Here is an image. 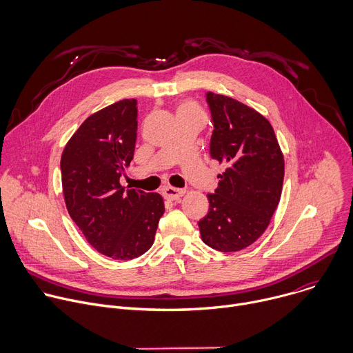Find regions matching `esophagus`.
<instances>
[{
    "mask_svg": "<svg viewBox=\"0 0 353 353\" xmlns=\"http://www.w3.org/2000/svg\"><path fill=\"white\" fill-rule=\"evenodd\" d=\"M184 190H180V188H174V187H170V185H168V187H165L163 188V194H165V196L168 198V199H179L180 196H183L184 195Z\"/></svg>",
    "mask_w": 353,
    "mask_h": 353,
    "instance_id": "esophagus-1",
    "label": "esophagus"
}]
</instances>
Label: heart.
<instances>
[{"label":"heart","mask_w":353,"mask_h":353,"mask_svg":"<svg viewBox=\"0 0 353 353\" xmlns=\"http://www.w3.org/2000/svg\"><path fill=\"white\" fill-rule=\"evenodd\" d=\"M177 112H190V113H201L198 105L192 100H184V102L179 106Z\"/></svg>","instance_id":"b5f03b06"}]
</instances>
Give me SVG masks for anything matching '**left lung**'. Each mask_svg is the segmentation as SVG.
Returning a JSON list of instances; mask_svg holds the SVG:
<instances>
[{
	"instance_id": "obj_1",
	"label": "left lung",
	"mask_w": 353,
	"mask_h": 353,
	"mask_svg": "<svg viewBox=\"0 0 353 353\" xmlns=\"http://www.w3.org/2000/svg\"><path fill=\"white\" fill-rule=\"evenodd\" d=\"M214 132L211 157L226 169L218 174L210 211L198 222L203 241L223 253L240 251L267 230L279 204L285 161L271 123L239 100L207 93Z\"/></svg>"
}]
</instances>
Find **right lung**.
I'll return each instance as SVG.
<instances>
[{
  "label": "right lung",
  "instance_id": "1",
  "mask_svg": "<svg viewBox=\"0 0 353 353\" xmlns=\"http://www.w3.org/2000/svg\"><path fill=\"white\" fill-rule=\"evenodd\" d=\"M137 124V100H119L90 114L61 155L68 214L86 241L113 260H132L148 251L165 212L161 194L120 184L134 158Z\"/></svg>",
  "mask_w": 353,
  "mask_h": 353
}]
</instances>
